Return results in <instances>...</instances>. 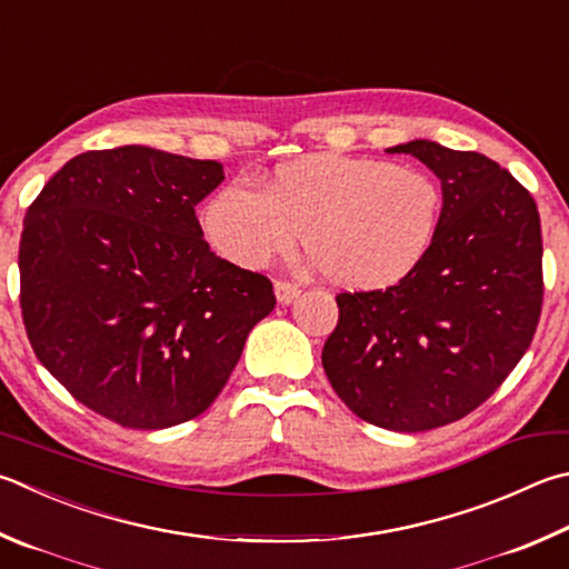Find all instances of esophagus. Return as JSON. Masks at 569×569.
I'll return each instance as SVG.
<instances>
[{
    "mask_svg": "<svg viewBox=\"0 0 569 569\" xmlns=\"http://www.w3.org/2000/svg\"><path fill=\"white\" fill-rule=\"evenodd\" d=\"M273 288H276L278 303H281V306H288L291 301H296L298 293H301V288H298L296 283H291V281H276Z\"/></svg>",
    "mask_w": 569,
    "mask_h": 569,
    "instance_id": "obj_1",
    "label": "esophagus"
}]
</instances>
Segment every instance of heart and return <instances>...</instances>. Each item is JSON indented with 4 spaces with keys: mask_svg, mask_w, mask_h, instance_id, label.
<instances>
[{
    "mask_svg": "<svg viewBox=\"0 0 569 569\" xmlns=\"http://www.w3.org/2000/svg\"><path fill=\"white\" fill-rule=\"evenodd\" d=\"M442 191L428 171L370 157L311 153L278 163L261 191L221 186L201 211L211 249L241 271L293 251L298 233L330 281L353 291L400 283L428 256Z\"/></svg>",
    "mask_w": 569,
    "mask_h": 569,
    "instance_id": "heart-1",
    "label": "heart"
}]
</instances>
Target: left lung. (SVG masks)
I'll list each match as a JSON object with an SVG mask.
<instances>
[{
    "mask_svg": "<svg viewBox=\"0 0 569 569\" xmlns=\"http://www.w3.org/2000/svg\"><path fill=\"white\" fill-rule=\"evenodd\" d=\"M442 186L428 256L386 291L338 293L323 370L370 426L422 432L482 406L530 348L542 313V233L532 193L478 151L416 139Z\"/></svg>",
    "mask_w": 569,
    "mask_h": 569,
    "instance_id": "1",
    "label": "left lung"
}]
</instances>
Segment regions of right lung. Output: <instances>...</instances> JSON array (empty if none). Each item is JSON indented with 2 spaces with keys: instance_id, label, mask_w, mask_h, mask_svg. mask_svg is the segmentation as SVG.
<instances>
[{
  "instance_id": "right-lung-1",
  "label": "right lung",
  "mask_w": 569,
  "mask_h": 569,
  "mask_svg": "<svg viewBox=\"0 0 569 569\" xmlns=\"http://www.w3.org/2000/svg\"><path fill=\"white\" fill-rule=\"evenodd\" d=\"M219 161L149 147L87 151L24 216L19 303L39 363L89 410L161 430L211 406L273 283L203 241L196 203Z\"/></svg>"
}]
</instances>
